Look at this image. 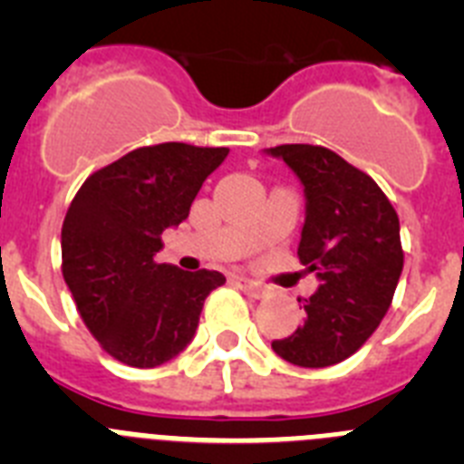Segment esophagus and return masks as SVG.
Here are the masks:
<instances>
[{"label": "esophagus", "instance_id": "obj_1", "mask_svg": "<svg viewBox=\"0 0 464 464\" xmlns=\"http://www.w3.org/2000/svg\"><path fill=\"white\" fill-rule=\"evenodd\" d=\"M235 283L239 285L241 290H244L246 295H248V297H262V295H267V288H265L262 283L253 281V278H248V276H241V274H237Z\"/></svg>", "mask_w": 464, "mask_h": 464}]
</instances>
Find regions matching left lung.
<instances>
[{"label": "left lung", "mask_w": 464, "mask_h": 464, "mask_svg": "<svg viewBox=\"0 0 464 464\" xmlns=\"http://www.w3.org/2000/svg\"><path fill=\"white\" fill-rule=\"evenodd\" d=\"M265 155L283 160L304 188L297 256L318 278L302 325L272 348L297 367H330L353 355L391 306L404 267L400 218L374 179L334 150L283 143Z\"/></svg>", "instance_id": "obj_1"}]
</instances>
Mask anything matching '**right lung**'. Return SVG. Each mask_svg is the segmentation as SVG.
I'll return each mask as SVG.
<instances>
[{"label":"right lung","instance_id":"right-lung-1","mask_svg":"<svg viewBox=\"0 0 464 464\" xmlns=\"http://www.w3.org/2000/svg\"><path fill=\"white\" fill-rule=\"evenodd\" d=\"M229 149L158 143L94 171L63 225V274L79 314L109 355L139 370L169 362L192 342L220 272L158 265L160 235L190 213Z\"/></svg>","mask_w":464,"mask_h":464}]
</instances>
